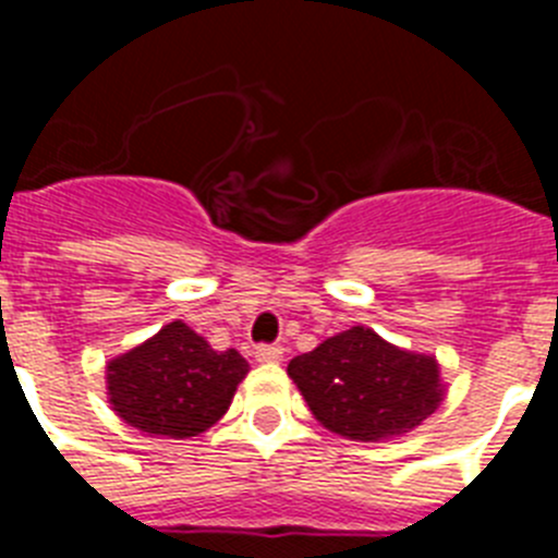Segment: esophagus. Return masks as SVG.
<instances>
[{
    "mask_svg": "<svg viewBox=\"0 0 558 558\" xmlns=\"http://www.w3.org/2000/svg\"><path fill=\"white\" fill-rule=\"evenodd\" d=\"M254 354H256V360H259V363H276V360H282L284 349L279 347V343H259Z\"/></svg>",
    "mask_w": 558,
    "mask_h": 558,
    "instance_id": "obj_1",
    "label": "esophagus"
}]
</instances>
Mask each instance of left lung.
<instances>
[{
    "instance_id": "left-lung-1",
    "label": "left lung",
    "mask_w": 558,
    "mask_h": 558,
    "mask_svg": "<svg viewBox=\"0 0 558 558\" xmlns=\"http://www.w3.org/2000/svg\"><path fill=\"white\" fill-rule=\"evenodd\" d=\"M288 374L327 430L379 441L422 425L445 399L430 354L391 347L366 327L327 338L290 360Z\"/></svg>"
}]
</instances>
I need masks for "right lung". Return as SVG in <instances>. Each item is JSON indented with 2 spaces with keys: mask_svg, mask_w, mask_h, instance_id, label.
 <instances>
[{
  "mask_svg": "<svg viewBox=\"0 0 558 558\" xmlns=\"http://www.w3.org/2000/svg\"><path fill=\"white\" fill-rule=\"evenodd\" d=\"M248 363L172 322L142 347L108 363V399L131 427L170 438L204 433L229 411Z\"/></svg>",
  "mask_w": 558,
  "mask_h": 558,
  "instance_id": "right-lung-1",
  "label": "right lung"
}]
</instances>
